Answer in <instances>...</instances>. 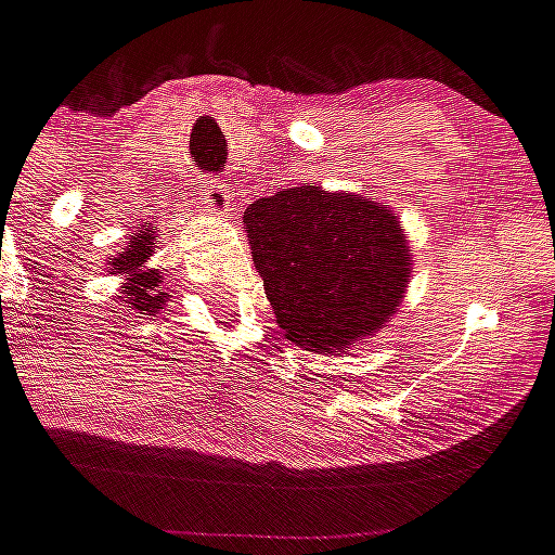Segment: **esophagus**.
Returning a JSON list of instances; mask_svg holds the SVG:
<instances>
[{
    "instance_id": "1",
    "label": "esophagus",
    "mask_w": 555,
    "mask_h": 555,
    "mask_svg": "<svg viewBox=\"0 0 555 555\" xmlns=\"http://www.w3.org/2000/svg\"><path fill=\"white\" fill-rule=\"evenodd\" d=\"M199 196H203V205L211 211V215H229L232 211V194H229V188L223 182H217V179H205L199 184Z\"/></svg>"
}]
</instances>
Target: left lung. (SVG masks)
<instances>
[{
  "instance_id": "left-lung-1",
  "label": "left lung",
  "mask_w": 555,
  "mask_h": 555,
  "mask_svg": "<svg viewBox=\"0 0 555 555\" xmlns=\"http://www.w3.org/2000/svg\"><path fill=\"white\" fill-rule=\"evenodd\" d=\"M244 229L276 323L311 352L379 332L409 288L403 225L359 194L282 188L246 208Z\"/></svg>"
}]
</instances>
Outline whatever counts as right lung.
I'll list each match as a JSON object with an SVG mask.
<instances>
[{"mask_svg":"<svg viewBox=\"0 0 555 555\" xmlns=\"http://www.w3.org/2000/svg\"><path fill=\"white\" fill-rule=\"evenodd\" d=\"M152 229L138 225V232L129 237V244L120 256L111 258V270L122 276V302L126 309H134L138 314H155L167 302V294L162 291V273L155 267H146V258L152 256Z\"/></svg>","mask_w":555,"mask_h":555,"instance_id":"right-lung-1","label":"right lung"}]
</instances>
